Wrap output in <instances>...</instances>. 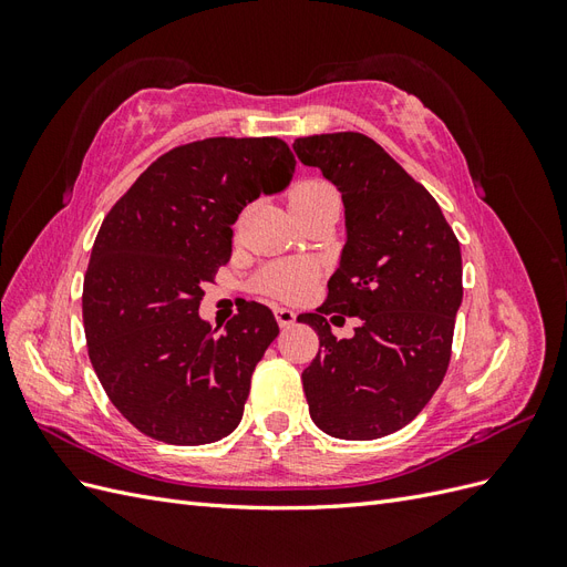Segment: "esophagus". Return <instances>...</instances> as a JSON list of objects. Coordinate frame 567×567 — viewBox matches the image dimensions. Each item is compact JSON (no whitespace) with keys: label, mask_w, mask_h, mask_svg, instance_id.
<instances>
[{"label":"esophagus","mask_w":567,"mask_h":567,"mask_svg":"<svg viewBox=\"0 0 567 567\" xmlns=\"http://www.w3.org/2000/svg\"><path fill=\"white\" fill-rule=\"evenodd\" d=\"M274 315H277V321H279L281 329H290V326L296 323V317H298L293 310H288V307H277Z\"/></svg>","instance_id":"1"}]
</instances>
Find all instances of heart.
Here are the masks:
<instances>
[{
    "label": "heart",
    "mask_w": 567,
    "mask_h": 567,
    "mask_svg": "<svg viewBox=\"0 0 567 567\" xmlns=\"http://www.w3.org/2000/svg\"><path fill=\"white\" fill-rule=\"evenodd\" d=\"M338 200V192L323 179H302L288 192V205L290 210L305 213L312 210L321 203ZM315 279V269L302 262H274L257 271L252 281L255 290H260L265 296L279 298V300H296L300 298L307 288H310Z\"/></svg>",
    "instance_id": "heart-1"
}]
</instances>
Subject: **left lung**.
<instances>
[{
  "instance_id": "8db88e82",
  "label": "left lung",
  "mask_w": 567,
  "mask_h": 567,
  "mask_svg": "<svg viewBox=\"0 0 567 567\" xmlns=\"http://www.w3.org/2000/svg\"><path fill=\"white\" fill-rule=\"evenodd\" d=\"M293 151L336 184L348 229L329 298L298 317L321 348L302 371L310 416L331 437H383L414 421L447 373L461 248L437 200L369 136H302ZM333 311L360 317L352 339L330 333Z\"/></svg>"
}]
</instances>
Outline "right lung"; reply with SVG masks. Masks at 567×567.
<instances>
[{
  "instance_id": "right-lung-1",
  "label": "right lung",
  "mask_w": 567,
  "mask_h": 567,
  "mask_svg": "<svg viewBox=\"0 0 567 567\" xmlns=\"http://www.w3.org/2000/svg\"><path fill=\"white\" fill-rule=\"evenodd\" d=\"M293 173L277 136H213L163 153L106 215L84 274V336L109 400L136 431L208 444L241 423L279 323L248 302L217 336L198 307L229 262L238 215Z\"/></svg>"
}]
</instances>
